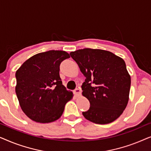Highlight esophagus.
<instances>
[{"mask_svg":"<svg viewBox=\"0 0 151 151\" xmlns=\"http://www.w3.org/2000/svg\"><path fill=\"white\" fill-rule=\"evenodd\" d=\"M74 93L76 94V95H80L81 93V88L80 87L78 88H76L75 90H74Z\"/></svg>","mask_w":151,"mask_h":151,"instance_id":"obj_1","label":"esophagus"}]
</instances>
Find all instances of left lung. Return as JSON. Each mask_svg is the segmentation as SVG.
<instances>
[{
  "label": "left lung",
  "mask_w": 151,
  "mask_h": 151,
  "mask_svg": "<svg viewBox=\"0 0 151 151\" xmlns=\"http://www.w3.org/2000/svg\"><path fill=\"white\" fill-rule=\"evenodd\" d=\"M70 55L86 77L82 95L89 101L90 108L82 115L99 124L115 121L129 102L131 76L124 60L102 49H79Z\"/></svg>",
  "instance_id": "1"
}]
</instances>
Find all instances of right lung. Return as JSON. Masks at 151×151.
Here are the masks:
<instances>
[{"mask_svg":"<svg viewBox=\"0 0 151 151\" xmlns=\"http://www.w3.org/2000/svg\"><path fill=\"white\" fill-rule=\"evenodd\" d=\"M69 58L64 51H45L31 57L16 72V96L22 111L32 120H57L73 97L59 74L60 63Z\"/></svg>","mask_w":151,"mask_h":151,"instance_id":"right-lung-1","label":"right lung"}]
</instances>
